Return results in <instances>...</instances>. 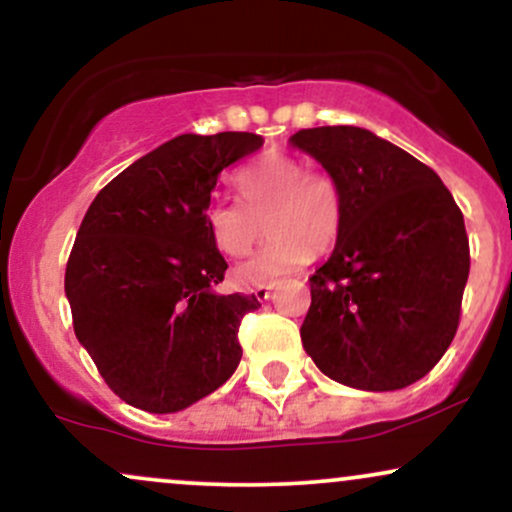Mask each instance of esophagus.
I'll list each match as a JSON object with an SVG mask.
<instances>
[{
	"label": "esophagus",
	"mask_w": 512,
	"mask_h": 512,
	"mask_svg": "<svg viewBox=\"0 0 512 512\" xmlns=\"http://www.w3.org/2000/svg\"><path fill=\"white\" fill-rule=\"evenodd\" d=\"M276 289V281H269V284H260L255 286V296L257 301H269V296H272V291Z\"/></svg>",
	"instance_id": "1"
}]
</instances>
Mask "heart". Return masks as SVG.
<instances>
[{
    "instance_id": "obj_1",
    "label": "heart",
    "mask_w": 512,
    "mask_h": 512,
    "mask_svg": "<svg viewBox=\"0 0 512 512\" xmlns=\"http://www.w3.org/2000/svg\"><path fill=\"white\" fill-rule=\"evenodd\" d=\"M236 187L243 204L214 199L204 219L214 245L228 257L248 255L267 223V243L233 272L240 284H269L337 243L342 192L332 175L305 170L303 161L281 151H267L240 170Z\"/></svg>"
}]
</instances>
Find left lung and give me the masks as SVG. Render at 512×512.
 Returning a JSON list of instances; mask_svg holds the SVG:
<instances>
[{"mask_svg": "<svg viewBox=\"0 0 512 512\" xmlns=\"http://www.w3.org/2000/svg\"><path fill=\"white\" fill-rule=\"evenodd\" d=\"M291 144L342 192L337 245L308 279L303 349L337 383L402 390L436 366L460 325L462 211L426 163L368 129H301Z\"/></svg>", "mask_w": 512, "mask_h": 512, "instance_id": "obj_1", "label": "left lung"}]
</instances>
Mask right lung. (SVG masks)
<instances>
[{
    "mask_svg": "<svg viewBox=\"0 0 512 512\" xmlns=\"http://www.w3.org/2000/svg\"><path fill=\"white\" fill-rule=\"evenodd\" d=\"M252 132L180 134L134 161L88 207L64 274L74 334L117 397L180 411L236 373L255 296H221L228 264L204 211L223 168L255 154Z\"/></svg>",
    "mask_w": 512,
    "mask_h": 512,
    "instance_id": "1",
    "label": "right lung"
}]
</instances>
